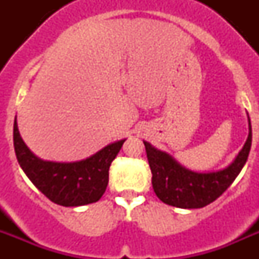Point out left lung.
Instances as JSON below:
<instances>
[{"label": "left lung", "mask_w": 259, "mask_h": 259, "mask_svg": "<svg viewBox=\"0 0 259 259\" xmlns=\"http://www.w3.org/2000/svg\"><path fill=\"white\" fill-rule=\"evenodd\" d=\"M249 120V135L235 161L223 170L215 172H194L183 167L167 153L155 149L144 141L146 157L152 170V184L157 197L162 202L180 209H200L206 206L236 179L248 159L251 146V124Z\"/></svg>", "instance_id": "obj_1"}]
</instances>
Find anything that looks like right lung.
I'll list each match as a JSON object with an SVG mask.
<instances>
[{"mask_svg":"<svg viewBox=\"0 0 259 259\" xmlns=\"http://www.w3.org/2000/svg\"><path fill=\"white\" fill-rule=\"evenodd\" d=\"M125 140L109 144L104 149L83 161L61 163L42 161L24 144L14 122V149L17 159L28 179L52 202L61 206H83L97 202L109 183L111 162Z\"/></svg>","mask_w":259,"mask_h":259,"instance_id":"obj_1","label":"right lung"}]
</instances>
